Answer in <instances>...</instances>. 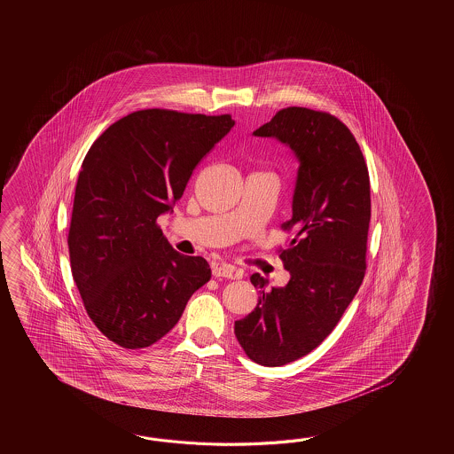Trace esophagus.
Masks as SVG:
<instances>
[{
  "mask_svg": "<svg viewBox=\"0 0 454 454\" xmlns=\"http://www.w3.org/2000/svg\"><path fill=\"white\" fill-rule=\"evenodd\" d=\"M213 276L214 278H227V279H240L243 272L227 262H217L213 266Z\"/></svg>",
  "mask_w": 454,
  "mask_h": 454,
  "instance_id": "obj_1",
  "label": "esophagus"
}]
</instances>
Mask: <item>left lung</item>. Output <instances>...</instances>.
Returning a JSON list of instances; mask_svg holds the SVG:
<instances>
[{
    "instance_id": "left-lung-1",
    "label": "left lung",
    "mask_w": 454,
    "mask_h": 454,
    "mask_svg": "<svg viewBox=\"0 0 454 454\" xmlns=\"http://www.w3.org/2000/svg\"><path fill=\"white\" fill-rule=\"evenodd\" d=\"M254 136L276 137L299 159L292 219L280 250L290 280L266 290L258 272V305L235 321L245 354L264 367H280L309 354L328 338L356 297L367 270L372 200L360 145L348 126L328 112L287 106Z\"/></svg>"
}]
</instances>
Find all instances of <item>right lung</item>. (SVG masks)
<instances>
[{"label":"right lung","instance_id":"obj_1","mask_svg":"<svg viewBox=\"0 0 454 454\" xmlns=\"http://www.w3.org/2000/svg\"><path fill=\"white\" fill-rule=\"evenodd\" d=\"M233 125L231 115L147 108L108 126L84 157L69 223L71 270L89 318L120 348L164 338L211 279L207 261L175 251L157 217Z\"/></svg>","mask_w":454,"mask_h":454}]
</instances>
